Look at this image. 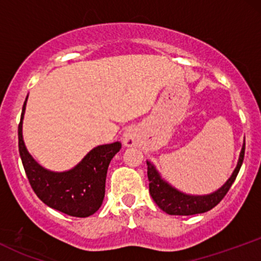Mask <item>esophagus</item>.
Here are the masks:
<instances>
[{"label": "esophagus", "instance_id": "34e87169", "mask_svg": "<svg viewBox=\"0 0 261 261\" xmlns=\"http://www.w3.org/2000/svg\"><path fill=\"white\" fill-rule=\"evenodd\" d=\"M137 141H139L137 128L133 126L126 128V131L122 135V143H124V146H126V147H133V146L137 145Z\"/></svg>", "mask_w": 261, "mask_h": 261}]
</instances>
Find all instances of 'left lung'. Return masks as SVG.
Instances as JSON below:
<instances>
[{
    "instance_id": "obj_1",
    "label": "left lung",
    "mask_w": 261,
    "mask_h": 261,
    "mask_svg": "<svg viewBox=\"0 0 261 261\" xmlns=\"http://www.w3.org/2000/svg\"><path fill=\"white\" fill-rule=\"evenodd\" d=\"M245 142L243 143L241 153H239L238 163L233 170L232 175L220 189L207 195H190L185 194L178 189L172 187L168 181L162 178L160 172L151 162L147 161V175L149 181V194L153 201L157 203L158 207L163 210L168 215H176V216H190V215L203 214L211 208H214L224 195L228 193L229 188L234 182L242 163L244 160Z\"/></svg>"
}]
</instances>
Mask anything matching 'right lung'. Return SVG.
<instances>
[{"mask_svg":"<svg viewBox=\"0 0 261 261\" xmlns=\"http://www.w3.org/2000/svg\"><path fill=\"white\" fill-rule=\"evenodd\" d=\"M23 104L20 122L18 125V146L25 174L33 190L45 205L73 217H88L95 214L106 195L108 167L113 157L120 151L119 141L100 145L87 153L73 168L65 172H53L44 168L29 153L23 141Z\"/></svg>","mask_w":261,"mask_h":261,"instance_id":"add662e5","label":"right lung"}]
</instances>
